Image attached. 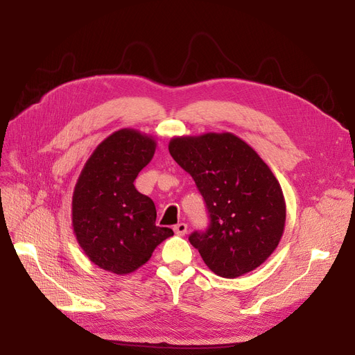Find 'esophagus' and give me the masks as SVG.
<instances>
[{"instance_id": "esophagus-1", "label": "esophagus", "mask_w": 355, "mask_h": 355, "mask_svg": "<svg viewBox=\"0 0 355 355\" xmlns=\"http://www.w3.org/2000/svg\"><path fill=\"white\" fill-rule=\"evenodd\" d=\"M174 232L178 236H184L185 233H187V225H185V223H178V225L174 226Z\"/></svg>"}]
</instances>
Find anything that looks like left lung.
Here are the masks:
<instances>
[{
    "instance_id": "1",
    "label": "left lung",
    "mask_w": 355,
    "mask_h": 355,
    "mask_svg": "<svg viewBox=\"0 0 355 355\" xmlns=\"http://www.w3.org/2000/svg\"><path fill=\"white\" fill-rule=\"evenodd\" d=\"M168 149L206 201L210 226L189 237L204 263L227 279L262 265L286 220L281 184L265 161L229 132L173 138Z\"/></svg>"
}]
</instances>
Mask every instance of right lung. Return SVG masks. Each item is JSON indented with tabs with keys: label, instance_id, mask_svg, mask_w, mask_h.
<instances>
[{
	"label": "right lung",
	"instance_id": "1",
	"mask_svg": "<svg viewBox=\"0 0 355 355\" xmlns=\"http://www.w3.org/2000/svg\"><path fill=\"white\" fill-rule=\"evenodd\" d=\"M157 142L135 129H121L98 145L85 164L71 201L73 232L90 262L116 275L137 270L174 234L155 225L154 201L135 178L153 159Z\"/></svg>",
	"mask_w": 355,
	"mask_h": 355
}]
</instances>
